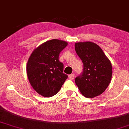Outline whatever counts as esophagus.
<instances>
[{
	"mask_svg": "<svg viewBox=\"0 0 129 129\" xmlns=\"http://www.w3.org/2000/svg\"><path fill=\"white\" fill-rule=\"evenodd\" d=\"M74 77H75V74H74V73H73L69 76V79L71 80H73V79H74Z\"/></svg>",
	"mask_w": 129,
	"mask_h": 129,
	"instance_id": "obj_1",
	"label": "esophagus"
}]
</instances>
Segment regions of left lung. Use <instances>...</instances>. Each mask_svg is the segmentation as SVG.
Listing matches in <instances>:
<instances>
[{
	"instance_id": "obj_1",
	"label": "left lung",
	"mask_w": 129,
	"mask_h": 129,
	"mask_svg": "<svg viewBox=\"0 0 129 129\" xmlns=\"http://www.w3.org/2000/svg\"><path fill=\"white\" fill-rule=\"evenodd\" d=\"M75 50L83 64V72L75 79L80 92L88 98L102 94L109 86L112 67L109 59L95 43H76Z\"/></svg>"
}]
</instances>
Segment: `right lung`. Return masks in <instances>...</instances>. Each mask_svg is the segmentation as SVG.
Wrapping results in <instances>:
<instances>
[{"instance_id": "1", "label": "right lung", "mask_w": 129, "mask_h": 129, "mask_svg": "<svg viewBox=\"0 0 129 129\" xmlns=\"http://www.w3.org/2000/svg\"><path fill=\"white\" fill-rule=\"evenodd\" d=\"M68 43L62 40H49L36 48L29 57L26 71L31 86L43 97L56 94L68 76L63 73V64L59 53Z\"/></svg>"}]
</instances>
